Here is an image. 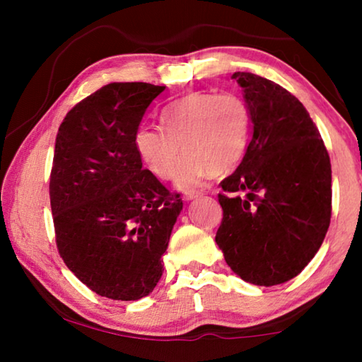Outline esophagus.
Instances as JSON below:
<instances>
[{"mask_svg":"<svg viewBox=\"0 0 362 362\" xmlns=\"http://www.w3.org/2000/svg\"><path fill=\"white\" fill-rule=\"evenodd\" d=\"M199 196H201L199 192H187L185 194H183V199H185V201H192V199H194V198H199Z\"/></svg>","mask_w":362,"mask_h":362,"instance_id":"esophagus-1","label":"esophagus"}]
</instances>
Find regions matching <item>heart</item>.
I'll list each match as a JSON object with an SVG mask.
<instances>
[{
  "label": "heart",
  "instance_id": "1",
  "mask_svg": "<svg viewBox=\"0 0 362 362\" xmlns=\"http://www.w3.org/2000/svg\"><path fill=\"white\" fill-rule=\"evenodd\" d=\"M159 119L164 131L140 126L134 145L145 166L163 180L174 175L180 150L185 152L175 175L182 189L201 185L209 174L230 173L247 150L250 110L235 93L187 94L164 107Z\"/></svg>",
  "mask_w": 362,
  "mask_h": 362
}]
</instances>
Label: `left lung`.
Masks as SVG:
<instances>
[{"instance_id": "obj_1", "label": "left lung", "mask_w": 362, "mask_h": 362, "mask_svg": "<svg viewBox=\"0 0 362 362\" xmlns=\"http://www.w3.org/2000/svg\"><path fill=\"white\" fill-rule=\"evenodd\" d=\"M250 110L252 137L235 173L220 183L216 243L246 283L296 278L320 250L332 211V170L310 113L279 84L233 73Z\"/></svg>"}]
</instances>
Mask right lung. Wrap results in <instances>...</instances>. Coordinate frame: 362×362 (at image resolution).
Returning <instances> with one entry per match:
<instances>
[{"instance_id":"obj_1","label":"right lung","mask_w":362,"mask_h":362,"mask_svg":"<svg viewBox=\"0 0 362 362\" xmlns=\"http://www.w3.org/2000/svg\"><path fill=\"white\" fill-rule=\"evenodd\" d=\"M166 86L110 83L66 113L51 170L59 254L102 297L139 300L155 289L183 203L142 168L134 137Z\"/></svg>"}]
</instances>
